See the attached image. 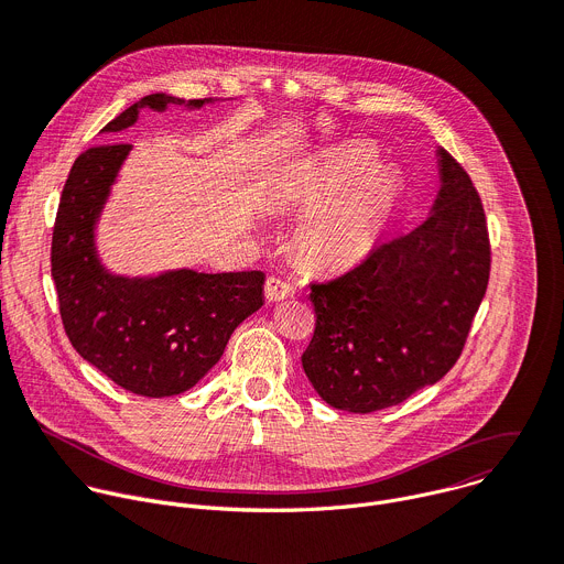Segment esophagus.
<instances>
[{
    "mask_svg": "<svg viewBox=\"0 0 564 564\" xmlns=\"http://www.w3.org/2000/svg\"><path fill=\"white\" fill-rule=\"evenodd\" d=\"M294 294V285L283 281V279H276V276H270L265 281V299L270 303H276V301H283V299H290Z\"/></svg>",
    "mask_w": 564,
    "mask_h": 564,
    "instance_id": "obj_1",
    "label": "esophagus"
}]
</instances>
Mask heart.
I'll return each instance as SVG.
<instances>
[{"instance_id":"heart-1","label":"heart","mask_w":564,"mask_h":564,"mask_svg":"<svg viewBox=\"0 0 564 564\" xmlns=\"http://www.w3.org/2000/svg\"><path fill=\"white\" fill-rule=\"evenodd\" d=\"M276 200L312 209L296 234L301 257L318 268H341L361 259L388 225L399 200L397 178L372 167V155L355 144H339L285 178Z\"/></svg>"}]
</instances>
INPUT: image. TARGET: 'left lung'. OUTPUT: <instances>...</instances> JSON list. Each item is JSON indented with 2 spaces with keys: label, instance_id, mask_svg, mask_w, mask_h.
Returning <instances> with one entry per match:
<instances>
[{
  "label": "left lung",
  "instance_id": "obj_1",
  "mask_svg": "<svg viewBox=\"0 0 564 564\" xmlns=\"http://www.w3.org/2000/svg\"><path fill=\"white\" fill-rule=\"evenodd\" d=\"M440 189L426 220L364 263L314 283L316 328L303 370L333 409L372 413L437 383L485 299L491 250L468 174L435 149Z\"/></svg>",
  "mask_w": 564,
  "mask_h": 564
}]
</instances>
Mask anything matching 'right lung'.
I'll return each mask as SVG.
<instances>
[{
  "mask_svg": "<svg viewBox=\"0 0 564 564\" xmlns=\"http://www.w3.org/2000/svg\"><path fill=\"white\" fill-rule=\"evenodd\" d=\"M214 102L151 94L102 133L133 127L142 109L194 111ZM131 151V144H102L77 155L53 227L51 274L79 357L124 390L172 397L196 386L223 357L231 333L263 305L265 274L176 268L133 276L109 270L98 252V225Z\"/></svg>",
  "mask_w": 564,
  "mask_h": 564,
  "instance_id": "right-lung-1",
  "label": "right lung"
}]
</instances>
